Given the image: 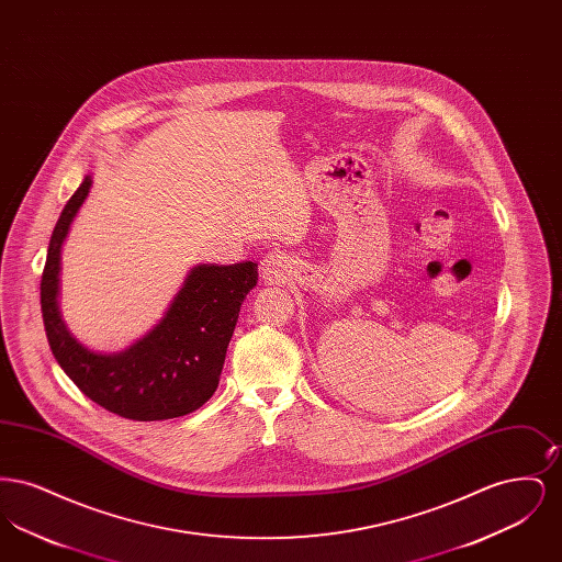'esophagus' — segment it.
<instances>
[{
    "instance_id": "34e87169",
    "label": "esophagus",
    "mask_w": 562,
    "mask_h": 562,
    "mask_svg": "<svg viewBox=\"0 0 562 562\" xmlns=\"http://www.w3.org/2000/svg\"><path fill=\"white\" fill-rule=\"evenodd\" d=\"M278 268H280V255L278 252H269L268 257L263 259V273L266 276H273V273H278Z\"/></svg>"
}]
</instances>
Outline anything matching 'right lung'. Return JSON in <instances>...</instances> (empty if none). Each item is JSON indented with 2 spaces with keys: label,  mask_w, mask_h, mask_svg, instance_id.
I'll use <instances>...</instances> for the list:
<instances>
[{
  "label": "right lung",
  "mask_w": 562,
  "mask_h": 562,
  "mask_svg": "<svg viewBox=\"0 0 562 562\" xmlns=\"http://www.w3.org/2000/svg\"><path fill=\"white\" fill-rule=\"evenodd\" d=\"M92 186L90 175L56 221L42 273V318L56 362L81 392L109 413L133 422L183 417L218 385L241 301L257 286V263L198 266L166 316L120 353H97L69 333L58 312L60 248Z\"/></svg>",
  "instance_id": "obj_1"
}]
</instances>
